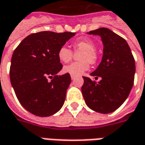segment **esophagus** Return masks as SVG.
Masks as SVG:
<instances>
[{"label": "esophagus", "mask_w": 145, "mask_h": 145, "mask_svg": "<svg viewBox=\"0 0 145 145\" xmlns=\"http://www.w3.org/2000/svg\"><path fill=\"white\" fill-rule=\"evenodd\" d=\"M71 79L72 80H74V79H75V76H74V75H71Z\"/></svg>", "instance_id": "1"}]
</instances>
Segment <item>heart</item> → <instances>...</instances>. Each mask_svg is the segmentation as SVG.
I'll return each instance as SVG.
<instances>
[{
	"label": "heart",
	"instance_id": "heart-1",
	"mask_svg": "<svg viewBox=\"0 0 145 145\" xmlns=\"http://www.w3.org/2000/svg\"><path fill=\"white\" fill-rule=\"evenodd\" d=\"M72 48L75 52H79V62L72 63L63 68L65 73H69L74 76L80 75L88 70L89 63L90 65L97 64L98 61V54L95 50L96 46L93 42L88 39H81L76 41L72 44ZM58 58L62 63H68L73 58V52L65 45L62 46L57 52Z\"/></svg>",
	"mask_w": 145,
	"mask_h": 145
}]
</instances>
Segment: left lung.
<instances>
[{"instance_id":"8db88e82","label":"left lung","mask_w":145,"mask_h":145,"mask_svg":"<svg viewBox=\"0 0 145 145\" xmlns=\"http://www.w3.org/2000/svg\"><path fill=\"white\" fill-rule=\"evenodd\" d=\"M88 34L100 35L103 44V58L90 75L97 83L83 76L81 88L83 98L89 108L101 114H110L120 107L128 97L134 85L135 62L126 40L106 28Z\"/></svg>"}]
</instances>
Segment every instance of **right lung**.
<instances>
[{"mask_svg":"<svg viewBox=\"0 0 145 145\" xmlns=\"http://www.w3.org/2000/svg\"><path fill=\"white\" fill-rule=\"evenodd\" d=\"M75 35L68 31L31 34L14 51L10 83L22 106L34 115L49 117L62 108L71 77L69 73L57 75L62 69L57 52Z\"/></svg>","mask_w":145,"mask_h":145,"instance_id":"right-lung-1","label":"right lung"}]
</instances>
